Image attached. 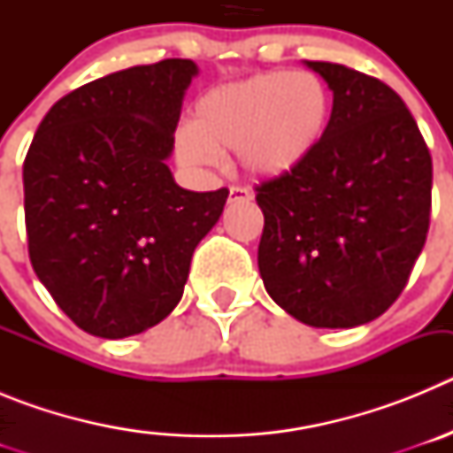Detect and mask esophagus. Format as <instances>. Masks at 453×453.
I'll return each instance as SVG.
<instances>
[{"label": "esophagus", "instance_id": "esophagus-1", "mask_svg": "<svg viewBox=\"0 0 453 453\" xmlns=\"http://www.w3.org/2000/svg\"><path fill=\"white\" fill-rule=\"evenodd\" d=\"M251 197H254V195H251V190H247V188H240V186L231 188L229 202H250Z\"/></svg>", "mask_w": 453, "mask_h": 453}]
</instances>
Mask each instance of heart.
<instances>
[{"mask_svg":"<svg viewBox=\"0 0 453 453\" xmlns=\"http://www.w3.org/2000/svg\"><path fill=\"white\" fill-rule=\"evenodd\" d=\"M329 90L311 72H263L208 90L179 134V158L206 167L218 154L240 151L254 179H279L297 170L324 138Z\"/></svg>","mask_w":453,"mask_h":453,"instance_id":"obj_1","label":"heart"}]
</instances>
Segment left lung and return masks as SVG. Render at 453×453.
Instances as JSON below:
<instances>
[{"label":"left lung","mask_w":453,"mask_h":453,"mask_svg":"<svg viewBox=\"0 0 453 453\" xmlns=\"http://www.w3.org/2000/svg\"><path fill=\"white\" fill-rule=\"evenodd\" d=\"M334 92L324 138L256 188L258 270L279 306L315 329H351L402 295L426 240L434 165L397 92L338 63L303 61Z\"/></svg>","instance_id":"8db88e82"}]
</instances>
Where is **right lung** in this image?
<instances>
[{
    "label": "right lung",
    "instance_id": "1",
    "mask_svg": "<svg viewBox=\"0 0 453 453\" xmlns=\"http://www.w3.org/2000/svg\"><path fill=\"white\" fill-rule=\"evenodd\" d=\"M188 58L135 65L72 90L42 118L24 158V219L40 283L86 334L147 331L181 302L195 247L226 188L192 192L167 158Z\"/></svg>",
    "mask_w": 453,
    "mask_h": 453
}]
</instances>
